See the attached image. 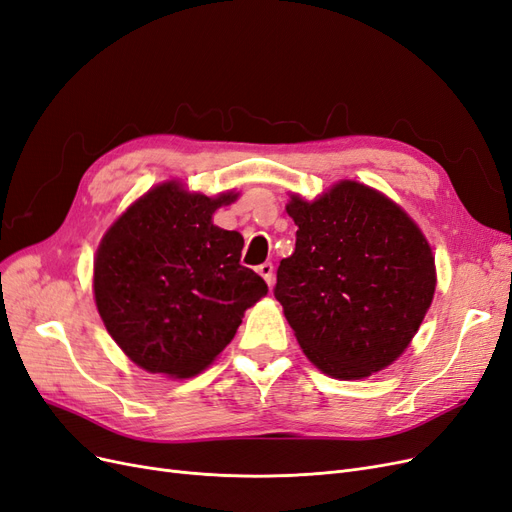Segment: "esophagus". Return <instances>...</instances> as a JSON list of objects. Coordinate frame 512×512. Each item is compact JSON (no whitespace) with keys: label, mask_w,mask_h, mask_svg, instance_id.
I'll return each mask as SVG.
<instances>
[{"label":"esophagus","mask_w":512,"mask_h":512,"mask_svg":"<svg viewBox=\"0 0 512 512\" xmlns=\"http://www.w3.org/2000/svg\"><path fill=\"white\" fill-rule=\"evenodd\" d=\"M257 272L261 274V278H263V280H266V283H268V285H272V283H274V266H272V263H270V261H266V263H261V266L257 268Z\"/></svg>","instance_id":"obj_1"}]
</instances>
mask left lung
I'll use <instances>...</instances> for the list:
<instances>
[{"label": "left lung", "mask_w": 512, "mask_h": 512, "mask_svg": "<svg viewBox=\"0 0 512 512\" xmlns=\"http://www.w3.org/2000/svg\"><path fill=\"white\" fill-rule=\"evenodd\" d=\"M295 251L274 298L323 374L359 381L398 359L436 291L432 246L387 195L340 180L315 202L291 195Z\"/></svg>", "instance_id": "1"}]
</instances>
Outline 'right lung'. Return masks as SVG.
I'll return each instance as SVG.
<instances>
[{
    "instance_id": "obj_1",
    "label": "right lung",
    "mask_w": 512,
    "mask_h": 512,
    "mask_svg": "<svg viewBox=\"0 0 512 512\" xmlns=\"http://www.w3.org/2000/svg\"><path fill=\"white\" fill-rule=\"evenodd\" d=\"M236 200L234 191L208 197L168 180L104 234L93 263L97 312L146 372H202L268 293L266 280L240 266L244 238L212 223L214 210Z\"/></svg>"
}]
</instances>
